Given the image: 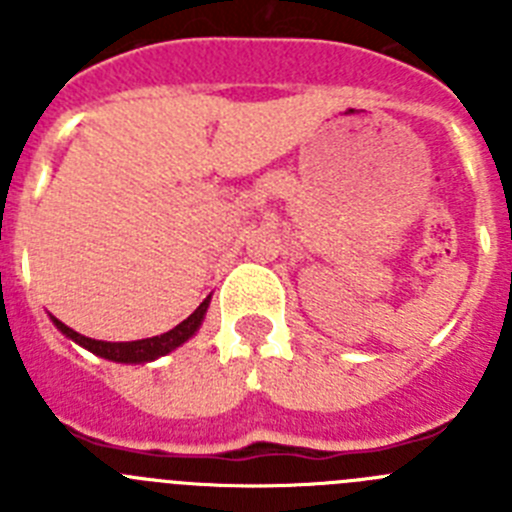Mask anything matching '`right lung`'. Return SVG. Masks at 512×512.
I'll use <instances>...</instances> for the list:
<instances>
[{
    "mask_svg": "<svg viewBox=\"0 0 512 512\" xmlns=\"http://www.w3.org/2000/svg\"><path fill=\"white\" fill-rule=\"evenodd\" d=\"M207 305H210V297H207V300H202V305L197 307V310H194L187 320H182V323L176 325V328H171L169 333H164V336H153V338H143V341H128V343L94 341V338L81 336V333L71 330L69 325H63L61 320L53 318V323H56V328L61 330V333H66L69 338H74L79 346L89 348L92 354L102 356V359L120 361V364H140V361H153V359H158V356L169 354V351H174L176 346H182L184 341H189V338L197 333V328L202 325Z\"/></svg>",
    "mask_w": 512,
    "mask_h": 512,
    "instance_id": "add662e5",
    "label": "right lung"
}]
</instances>
